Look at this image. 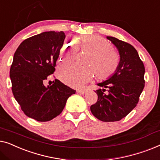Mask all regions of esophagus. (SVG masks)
Wrapping results in <instances>:
<instances>
[{
  "mask_svg": "<svg viewBox=\"0 0 160 160\" xmlns=\"http://www.w3.org/2000/svg\"><path fill=\"white\" fill-rule=\"evenodd\" d=\"M78 93H80V94H84L87 92V89L85 88H81V89H78Z\"/></svg>",
  "mask_w": 160,
  "mask_h": 160,
  "instance_id": "1",
  "label": "esophagus"
}]
</instances>
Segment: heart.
<instances>
[{"instance_id": "1", "label": "heart", "mask_w": 160, "mask_h": 160, "mask_svg": "<svg viewBox=\"0 0 160 160\" xmlns=\"http://www.w3.org/2000/svg\"><path fill=\"white\" fill-rule=\"evenodd\" d=\"M77 45L81 51L89 54L85 61L88 67H80L72 63L62 65L58 75L65 84L78 88L93 78L94 72L98 79L104 80L118 71L120 55L113 50L111 42L104 38L98 35H84L78 40ZM76 53L75 44L67 40L61 48L60 57L64 62H69L74 59Z\"/></svg>"}]
</instances>
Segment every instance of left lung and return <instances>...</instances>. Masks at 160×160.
Listing matches in <instances>:
<instances>
[{
	"instance_id": "obj_1",
	"label": "left lung",
	"mask_w": 160,
	"mask_h": 160,
	"mask_svg": "<svg viewBox=\"0 0 160 160\" xmlns=\"http://www.w3.org/2000/svg\"><path fill=\"white\" fill-rule=\"evenodd\" d=\"M118 49L120 62L118 71L102 82L103 88L95 91L96 103L91 106L92 114L103 122H115L124 118L139 101L145 85V68L138 53L132 45L114 37L107 36ZM106 89L108 93L105 94Z\"/></svg>"
}]
</instances>
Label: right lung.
Listing matches in <instances>:
<instances>
[{
    "instance_id": "right-lung-1",
    "label": "right lung",
    "mask_w": 160,
    "mask_h": 160,
    "mask_svg": "<svg viewBox=\"0 0 160 160\" xmlns=\"http://www.w3.org/2000/svg\"><path fill=\"white\" fill-rule=\"evenodd\" d=\"M64 38L62 31L42 32L24 40L13 55L10 69L13 96L24 113L39 122L59 115L76 93L57 79L51 85L43 84L54 72Z\"/></svg>"
}]
</instances>
